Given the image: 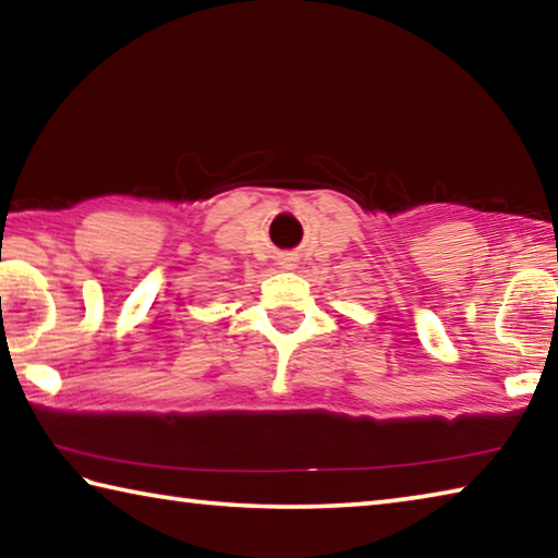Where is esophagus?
<instances>
[{"label":"esophagus","mask_w":558,"mask_h":558,"mask_svg":"<svg viewBox=\"0 0 558 558\" xmlns=\"http://www.w3.org/2000/svg\"><path fill=\"white\" fill-rule=\"evenodd\" d=\"M282 266H286V268H292V266H295V263H292V258H286V260H282Z\"/></svg>","instance_id":"1"}]
</instances>
